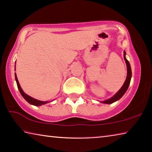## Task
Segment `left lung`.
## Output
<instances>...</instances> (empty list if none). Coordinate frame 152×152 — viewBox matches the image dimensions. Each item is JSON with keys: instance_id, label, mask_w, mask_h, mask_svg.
Wrapping results in <instances>:
<instances>
[{"instance_id": "obj_1", "label": "left lung", "mask_w": 152, "mask_h": 152, "mask_svg": "<svg viewBox=\"0 0 152 152\" xmlns=\"http://www.w3.org/2000/svg\"><path fill=\"white\" fill-rule=\"evenodd\" d=\"M125 51H124V59H125V61L126 62V64H127V78H126L125 80V83L123 84V86L121 87V88L119 91H118L117 93L114 95L112 98H110V99L107 100V101H102V103H106V104H111L113 102H114L115 101H118V100H119L121 98L123 94L125 93V92L127 91V90L129 86V84H130V81H131V78H132V69H131V66H130V64L128 60L127 59L125 58Z\"/></svg>"}]
</instances>
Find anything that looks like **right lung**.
<instances>
[{
    "label": "right lung",
    "instance_id": "1",
    "mask_svg": "<svg viewBox=\"0 0 152 152\" xmlns=\"http://www.w3.org/2000/svg\"><path fill=\"white\" fill-rule=\"evenodd\" d=\"M15 80H16V82H17V87L18 88H19V91L20 92V93L21 94V95L23 96V97L24 98V99L26 100V101L29 102V103L33 105H35V106H41V105H43V104H45L47 103V101H38L37 99H33V98L29 96V95H27V94H25V92L23 91L21 87H20V84H19V82L18 81V79H17V77L16 75V73L15 74Z\"/></svg>",
    "mask_w": 152,
    "mask_h": 152
}]
</instances>
